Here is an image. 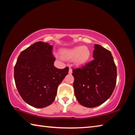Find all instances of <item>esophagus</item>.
<instances>
[{
  "mask_svg": "<svg viewBox=\"0 0 135 135\" xmlns=\"http://www.w3.org/2000/svg\"><path fill=\"white\" fill-rule=\"evenodd\" d=\"M72 71H73L72 68L70 67V68H69V71H68V73H69V74H71V73H72Z\"/></svg>",
  "mask_w": 135,
  "mask_h": 135,
  "instance_id": "34e87169",
  "label": "esophagus"
}]
</instances>
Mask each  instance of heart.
<instances>
[{"mask_svg":"<svg viewBox=\"0 0 135 135\" xmlns=\"http://www.w3.org/2000/svg\"><path fill=\"white\" fill-rule=\"evenodd\" d=\"M62 57L66 59H74L79 64L85 63L90 58V51L86 46H76L69 49H64L61 51Z\"/></svg>","mask_w":135,"mask_h":135,"instance_id":"heart-1","label":"heart"}]
</instances>
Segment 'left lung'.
<instances>
[{"label": "left lung", "instance_id": "left-lung-1", "mask_svg": "<svg viewBox=\"0 0 135 135\" xmlns=\"http://www.w3.org/2000/svg\"><path fill=\"white\" fill-rule=\"evenodd\" d=\"M94 59L73 70V87L77 100L88 108L104 103L111 97L117 81V67L111 52L95 45Z\"/></svg>", "mask_w": 135, "mask_h": 135}]
</instances>
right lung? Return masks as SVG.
Listing matches in <instances>:
<instances>
[{
    "label": "right lung",
    "instance_id": "add662e5",
    "mask_svg": "<svg viewBox=\"0 0 135 135\" xmlns=\"http://www.w3.org/2000/svg\"><path fill=\"white\" fill-rule=\"evenodd\" d=\"M52 46L37 42L21 52L14 67L15 85L25 102L35 108L47 107L54 101L59 84L69 68L58 69L54 64Z\"/></svg>",
    "mask_w": 135,
    "mask_h": 135
}]
</instances>
